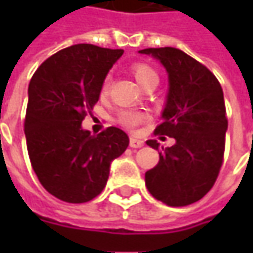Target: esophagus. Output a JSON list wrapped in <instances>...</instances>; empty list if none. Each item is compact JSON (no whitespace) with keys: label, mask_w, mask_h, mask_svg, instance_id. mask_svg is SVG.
I'll return each mask as SVG.
<instances>
[{"label":"esophagus","mask_w":253,"mask_h":253,"mask_svg":"<svg viewBox=\"0 0 253 253\" xmlns=\"http://www.w3.org/2000/svg\"><path fill=\"white\" fill-rule=\"evenodd\" d=\"M129 146H131V148H141V146H143V141L138 139V138H131Z\"/></svg>","instance_id":"obj_1"}]
</instances>
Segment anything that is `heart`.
I'll use <instances>...</instances> for the list:
<instances>
[{"label":"heart","instance_id":"obj_1","mask_svg":"<svg viewBox=\"0 0 253 253\" xmlns=\"http://www.w3.org/2000/svg\"><path fill=\"white\" fill-rule=\"evenodd\" d=\"M132 74L135 76L136 82L141 84L142 87L148 85L151 83H156L159 82V76L156 73V70L151 67L146 63H135L132 64L131 67ZM110 91V79H105L101 84L100 88V94L101 97H105ZM148 114L143 111H138V110H122L117 114V122L122 125L126 129H133L136 128L139 124L148 121Z\"/></svg>","mask_w":253,"mask_h":253}]
</instances>
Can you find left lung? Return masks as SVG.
<instances>
[{"instance_id":"left-lung-1","label":"left lung","mask_w":253,"mask_h":253,"mask_svg":"<svg viewBox=\"0 0 253 253\" xmlns=\"http://www.w3.org/2000/svg\"><path fill=\"white\" fill-rule=\"evenodd\" d=\"M169 74V92L155 135L176 143L159 152V163L145 173L152 196L170 207L203 199L218 177L228 128L221 84L209 69L176 47H149ZM146 143L159 151V143Z\"/></svg>"}]
</instances>
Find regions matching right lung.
<instances>
[{"label": "right lung", "instance_id": "right-lung-1", "mask_svg": "<svg viewBox=\"0 0 253 253\" xmlns=\"http://www.w3.org/2000/svg\"><path fill=\"white\" fill-rule=\"evenodd\" d=\"M122 49L79 43L38 67L28 88L26 148L41 184L66 203H87L101 193L110 165L129 145L125 132L108 126L98 135L82 128L87 112Z\"/></svg>", "mask_w": 253, "mask_h": 253}]
</instances>
